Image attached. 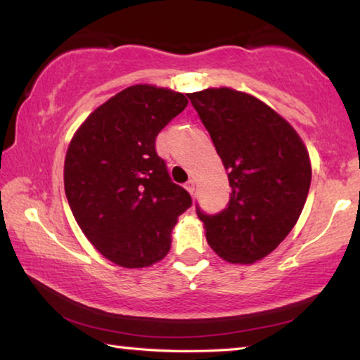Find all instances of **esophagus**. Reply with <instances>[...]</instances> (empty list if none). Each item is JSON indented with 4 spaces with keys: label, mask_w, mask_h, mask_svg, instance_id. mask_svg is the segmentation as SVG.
I'll list each match as a JSON object with an SVG mask.
<instances>
[{
    "label": "esophagus",
    "mask_w": 360,
    "mask_h": 360,
    "mask_svg": "<svg viewBox=\"0 0 360 360\" xmlns=\"http://www.w3.org/2000/svg\"><path fill=\"white\" fill-rule=\"evenodd\" d=\"M195 186H196L195 180H188L186 184H185V188L188 190V193H190V195H193V193H195Z\"/></svg>",
    "instance_id": "34e87169"
}]
</instances>
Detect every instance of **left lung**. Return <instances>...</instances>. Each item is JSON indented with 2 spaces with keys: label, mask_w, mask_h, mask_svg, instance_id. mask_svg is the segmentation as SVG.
<instances>
[{
  "label": "left lung",
  "mask_w": 360,
  "mask_h": 360,
  "mask_svg": "<svg viewBox=\"0 0 360 360\" xmlns=\"http://www.w3.org/2000/svg\"><path fill=\"white\" fill-rule=\"evenodd\" d=\"M229 170L230 201L207 215L196 207L209 246L226 262L252 264L288 236L302 212L312 169L296 130L248 93L207 88L188 93Z\"/></svg>",
  "instance_id": "obj_1"
}]
</instances>
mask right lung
Listing matches in <instances>:
<instances>
[{
  "label": "right lung",
  "instance_id": "1",
  "mask_svg": "<svg viewBox=\"0 0 360 360\" xmlns=\"http://www.w3.org/2000/svg\"><path fill=\"white\" fill-rule=\"evenodd\" d=\"M186 104L179 91L134 85L93 110L72 136L65 196L85 236L114 264L161 261L176 219L191 206L156 153L158 134Z\"/></svg>",
  "mask_w": 360,
  "mask_h": 360
}]
</instances>
